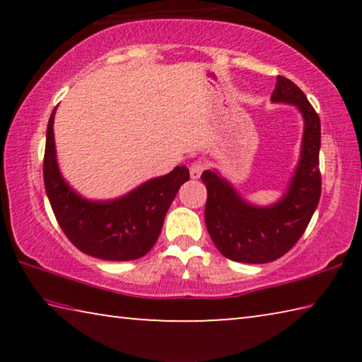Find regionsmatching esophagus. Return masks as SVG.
<instances>
[{
  "label": "esophagus",
  "instance_id": "esophagus-1",
  "mask_svg": "<svg viewBox=\"0 0 362 362\" xmlns=\"http://www.w3.org/2000/svg\"><path fill=\"white\" fill-rule=\"evenodd\" d=\"M203 169H204V166L201 161L193 163L192 166H189V177H192V179H199V175L203 174Z\"/></svg>",
  "mask_w": 362,
  "mask_h": 362
}]
</instances>
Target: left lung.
I'll return each instance as SVG.
<instances>
[{
    "label": "left lung",
    "instance_id": "obj_1",
    "mask_svg": "<svg viewBox=\"0 0 362 362\" xmlns=\"http://www.w3.org/2000/svg\"><path fill=\"white\" fill-rule=\"evenodd\" d=\"M272 102L296 105L303 118L302 150L284 194L269 206L250 204L217 170H204V220L220 254L241 263H268L283 257L308 226L320 203L321 121L291 79L278 76Z\"/></svg>",
    "mask_w": 362,
    "mask_h": 362
}]
</instances>
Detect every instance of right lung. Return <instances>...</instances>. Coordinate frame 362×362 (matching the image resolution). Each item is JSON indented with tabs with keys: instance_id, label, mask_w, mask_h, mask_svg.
I'll return each instance as SVG.
<instances>
[{
	"instance_id": "add662e5",
	"label": "right lung",
	"mask_w": 362,
	"mask_h": 362,
	"mask_svg": "<svg viewBox=\"0 0 362 362\" xmlns=\"http://www.w3.org/2000/svg\"><path fill=\"white\" fill-rule=\"evenodd\" d=\"M52 110L46 132L42 174L49 203L66 238L90 257L127 262L144 257L155 246L164 217L182 183L189 180L185 166L155 177L115 199H88L69 185L59 169L54 142Z\"/></svg>"
}]
</instances>
